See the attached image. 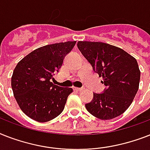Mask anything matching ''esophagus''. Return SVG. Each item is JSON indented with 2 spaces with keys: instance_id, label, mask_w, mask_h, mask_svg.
I'll return each mask as SVG.
<instances>
[{
  "instance_id": "esophagus-1",
  "label": "esophagus",
  "mask_w": 150,
  "mask_h": 150,
  "mask_svg": "<svg viewBox=\"0 0 150 150\" xmlns=\"http://www.w3.org/2000/svg\"><path fill=\"white\" fill-rule=\"evenodd\" d=\"M84 88H77V87H74V90L75 91H76V92H81V91H82Z\"/></svg>"
}]
</instances>
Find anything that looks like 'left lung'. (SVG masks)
<instances>
[{"mask_svg": "<svg viewBox=\"0 0 150 150\" xmlns=\"http://www.w3.org/2000/svg\"><path fill=\"white\" fill-rule=\"evenodd\" d=\"M77 45L106 86L103 93H93V100L86 104L88 112L103 120L122 115L139 89L140 71L136 58L120 47L103 42L79 41Z\"/></svg>", "mask_w": 150, "mask_h": 150, "instance_id": "1", "label": "left lung"}]
</instances>
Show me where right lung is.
<instances>
[{
    "label": "right lung",
    "instance_id": "add662e5",
    "mask_svg": "<svg viewBox=\"0 0 150 150\" xmlns=\"http://www.w3.org/2000/svg\"><path fill=\"white\" fill-rule=\"evenodd\" d=\"M76 41L47 45L29 53L18 63L11 77V88L20 109L31 119L45 122L64 110L71 88L52 83L55 73Z\"/></svg>",
    "mask_w": 150,
    "mask_h": 150
}]
</instances>
